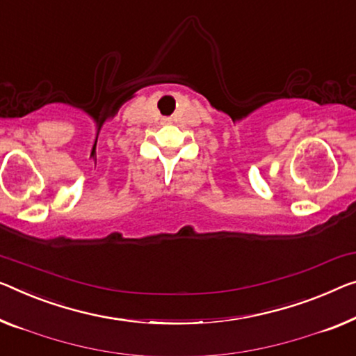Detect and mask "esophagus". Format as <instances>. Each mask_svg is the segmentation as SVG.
Wrapping results in <instances>:
<instances>
[{"label":"esophagus","mask_w":356,"mask_h":356,"mask_svg":"<svg viewBox=\"0 0 356 356\" xmlns=\"http://www.w3.org/2000/svg\"><path fill=\"white\" fill-rule=\"evenodd\" d=\"M168 121H169V120H164V123H168Z\"/></svg>","instance_id":"34e87169"}]
</instances>
